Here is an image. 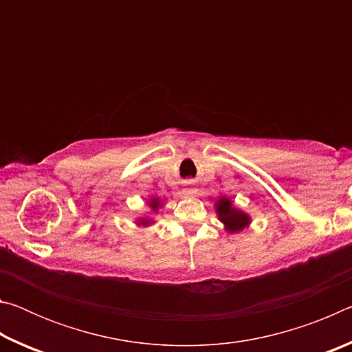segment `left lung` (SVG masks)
Listing matches in <instances>:
<instances>
[{
  "label": "left lung",
  "instance_id": "obj_1",
  "mask_svg": "<svg viewBox=\"0 0 352 352\" xmlns=\"http://www.w3.org/2000/svg\"><path fill=\"white\" fill-rule=\"evenodd\" d=\"M214 210H216L217 219L223 225V230L228 234L242 233L243 230H247L252 225V216L248 212L242 211L241 208H237L233 204V200L230 197H225V195L216 200Z\"/></svg>",
  "mask_w": 352,
  "mask_h": 352
}]
</instances>
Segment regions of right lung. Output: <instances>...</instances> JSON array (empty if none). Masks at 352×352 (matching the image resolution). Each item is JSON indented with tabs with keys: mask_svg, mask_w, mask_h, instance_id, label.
Wrapping results in <instances>:
<instances>
[{
	"mask_svg": "<svg viewBox=\"0 0 352 352\" xmlns=\"http://www.w3.org/2000/svg\"><path fill=\"white\" fill-rule=\"evenodd\" d=\"M166 201L162 197H157V195H151L147 199V206H148V214H144V216H140L135 219V225L138 228H148L155 223V216H157L158 211L164 206Z\"/></svg>",
	"mask_w": 352,
	"mask_h": 352,
	"instance_id": "right-lung-1",
	"label": "right lung"
}]
</instances>
